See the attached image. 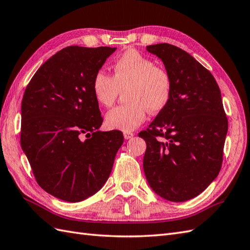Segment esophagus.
<instances>
[{"instance_id": "obj_1", "label": "esophagus", "mask_w": 250, "mask_h": 250, "mask_svg": "<svg viewBox=\"0 0 250 250\" xmlns=\"http://www.w3.org/2000/svg\"><path fill=\"white\" fill-rule=\"evenodd\" d=\"M134 136V134L132 132H124V137L125 139H130Z\"/></svg>"}]
</instances>
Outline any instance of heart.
Returning <instances> with one entry per match:
<instances>
[{
    "label": "heart",
    "mask_w": 250,
    "mask_h": 250,
    "mask_svg": "<svg viewBox=\"0 0 250 250\" xmlns=\"http://www.w3.org/2000/svg\"><path fill=\"white\" fill-rule=\"evenodd\" d=\"M113 77L99 69L92 81L96 101L102 106H111L120 89L126 86V104L114 107L106 114V125L111 129L129 132L142 125L151 113L162 111L171 97L172 79L166 68L156 66L153 60L136 49H126L113 63Z\"/></svg>",
    "instance_id": "1"
}]
</instances>
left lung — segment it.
Wrapping results in <instances>:
<instances>
[{"label":"left lung","instance_id":"8db88e82","mask_svg":"<svg viewBox=\"0 0 250 250\" xmlns=\"http://www.w3.org/2000/svg\"><path fill=\"white\" fill-rule=\"evenodd\" d=\"M146 50L164 62L172 91L167 105L138 134L146 144L144 171L156 194L186 202L202 193L222 167L228 120L221 91L212 74L182 48L159 43Z\"/></svg>","mask_w":250,"mask_h":250}]
</instances>
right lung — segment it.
Returning a JSON list of instances; mask_svg holds the SVG:
<instances>
[{
	"label": "right lung",
	"mask_w": 250,
	"mask_h": 250,
	"mask_svg": "<svg viewBox=\"0 0 250 250\" xmlns=\"http://www.w3.org/2000/svg\"><path fill=\"white\" fill-rule=\"evenodd\" d=\"M116 48L67 46L40 66L22 99L21 146L38 185L65 202H80L107 181L124 143L102 125L92 81Z\"/></svg>",
	"instance_id": "add662e5"
}]
</instances>
